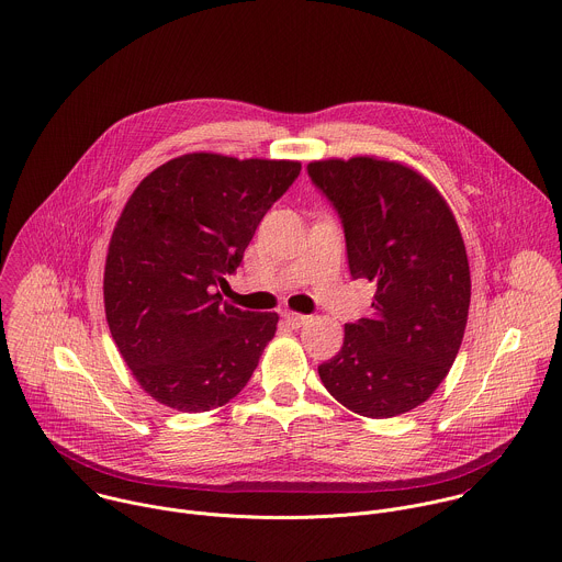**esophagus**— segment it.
Here are the masks:
<instances>
[{
  "mask_svg": "<svg viewBox=\"0 0 562 562\" xmlns=\"http://www.w3.org/2000/svg\"><path fill=\"white\" fill-rule=\"evenodd\" d=\"M282 317L286 319V324H289L291 328H300V326H302V324L308 319V315H302V313H293V311H286Z\"/></svg>",
  "mask_w": 562,
  "mask_h": 562,
  "instance_id": "esophagus-1",
  "label": "esophagus"
}]
</instances>
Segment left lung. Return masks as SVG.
I'll return each instance as SVG.
<instances>
[{
    "mask_svg": "<svg viewBox=\"0 0 562 562\" xmlns=\"http://www.w3.org/2000/svg\"><path fill=\"white\" fill-rule=\"evenodd\" d=\"M306 169L341 221L352 280L378 289L372 315L344 326L319 380L361 417L404 415L439 389L463 341L470 265L459 225L437 187L397 160L328 158Z\"/></svg>",
    "mask_w": 562,
    "mask_h": 562,
    "instance_id": "1",
    "label": "left lung"
}]
</instances>
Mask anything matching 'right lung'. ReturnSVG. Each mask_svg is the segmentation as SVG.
I'll list each match as a JSON object with an SVG mask.
<instances>
[{
	"label": "right lung",
	"instance_id": "right-lung-1",
	"mask_svg": "<svg viewBox=\"0 0 562 562\" xmlns=\"http://www.w3.org/2000/svg\"><path fill=\"white\" fill-rule=\"evenodd\" d=\"M297 160L182 154L145 176L112 232L105 319L140 389L167 408L225 406L251 380L278 313L223 304L260 221Z\"/></svg>",
	"mask_w": 562,
	"mask_h": 562
}]
</instances>
